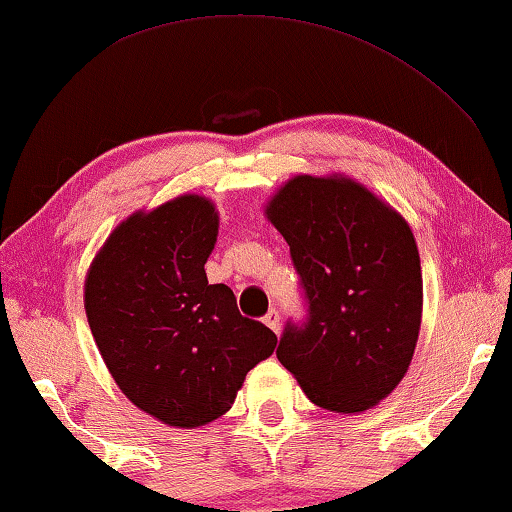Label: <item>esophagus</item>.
Listing matches in <instances>:
<instances>
[{
  "label": "esophagus",
  "mask_w": 512,
  "mask_h": 512,
  "mask_svg": "<svg viewBox=\"0 0 512 512\" xmlns=\"http://www.w3.org/2000/svg\"><path fill=\"white\" fill-rule=\"evenodd\" d=\"M264 325L276 331V334H280V315H278L276 308H271V311L264 315Z\"/></svg>",
  "instance_id": "34e87169"
}]
</instances>
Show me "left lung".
I'll list each match as a JSON object with an SVG mask.
<instances>
[{
  "label": "left lung",
  "mask_w": 512,
  "mask_h": 512,
  "mask_svg": "<svg viewBox=\"0 0 512 512\" xmlns=\"http://www.w3.org/2000/svg\"><path fill=\"white\" fill-rule=\"evenodd\" d=\"M264 215L290 246L308 299L276 355L315 406L355 415L406 376L422 322V269L399 211L343 174H299Z\"/></svg>",
  "instance_id": "left-lung-1"
}]
</instances>
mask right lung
<instances>
[{"mask_svg": "<svg viewBox=\"0 0 512 512\" xmlns=\"http://www.w3.org/2000/svg\"><path fill=\"white\" fill-rule=\"evenodd\" d=\"M208 197L181 194L109 234L85 276L92 336L122 394L162 424L194 429L225 415L246 373L278 338L243 318L227 285H208L218 241Z\"/></svg>", "mask_w": 512, "mask_h": 512, "instance_id": "1", "label": "right lung"}]
</instances>
